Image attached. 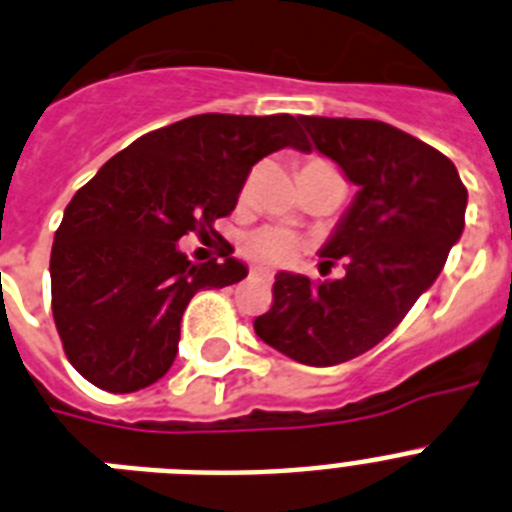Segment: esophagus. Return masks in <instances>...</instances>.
Returning a JSON list of instances; mask_svg holds the SVG:
<instances>
[{"mask_svg": "<svg viewBox=\"0 0 512 512\" xmlns=\"http://www.w3.org/2000/svg\"><path fill=\"white\" fill-rule=\"evenodd\" d=\"M251 277H261V279H272V274L261 269V266H251Z\"/></svg>", "mask_w": 512, "mask_h": 512, "instance_id": "obj_1", "label": "esophagus"}]
</instances>
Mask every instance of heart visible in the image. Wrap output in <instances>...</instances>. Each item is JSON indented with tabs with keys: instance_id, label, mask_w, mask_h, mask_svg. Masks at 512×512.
Here are the masks:
<instances>
[{
	"instance_id": "b5f03b06",
	"label": "heart",
	"mask_w": 512,
	"mask_h": 512,
	"mask_svg": "<svg viewBox=\"0 0 512 512\" xmlns=\"http://www.w3.org/2000/svg\"><path fill=\"white\" fill-rule=\"evenodd\" d=\"M318 165H329L321 157H308L303 168H318ZM331 168V165H329ZM243 253L256 264L264 266H282L287 261L295 259V253L300 251V240L285 230V227H261L256 233L243 238Z\"/></svg>"
}]
</instances>
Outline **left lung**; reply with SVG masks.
Masks as SVG:
<instances>
[{
    "mask_svg": "<svg viewBox=\"0 0 512 512\" xmlns=\"http://www.w3.org/2000/svg\"><path fill=\"white\" fill-rule=\"evenodd\" d=\"M321 155L360 186L321 269L344 259V277L310 282L279 272L256 334L290 360L329 368L383 342L438 279L464 233L466 186L456 165L391 124L298 116Z\"/></svg>",
    "mask_w": 512,
    "mask_h": 512,
    "instance_id": "1",
    "label": "left lung"
}]
</instances>
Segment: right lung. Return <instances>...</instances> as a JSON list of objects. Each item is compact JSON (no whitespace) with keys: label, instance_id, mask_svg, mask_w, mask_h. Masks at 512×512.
I'll use <instances>...</instances> for the list:
<instances>
[{"label":"right lung","instance_id":"1","mask_svg":"<svg viewBox=\"0 0 512 512\" xmlns=\"http://www.w3.org/2000/svg\"><path fill=\"white\" fill-rule=\"evenodd\" d=\"M282 147L308 150L290 113H202L131 142L72 196L51 248V310L85 381L131 393L168 373L189 300L248 274L227 240L207 264L178 240L214 233L253 165Z\"/></svg>","mask_w":512,"mask_h":512}]
</instances>
